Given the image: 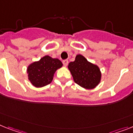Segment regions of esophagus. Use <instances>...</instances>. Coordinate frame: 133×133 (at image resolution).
Segmentation results:
<instances>
[{
    "instance_id": "esophagus-1",
    "label": "esophagus",
    "mask_w": 133,
    "mask_h": 133,
    "mask_svg": "<svg viewBox=\"0 0 133 133\" xmlns=\"http://www.w3.org/2000/svg\"><path fill=\"white\" fill-rule=\"evenodd\" d=\"M63 64L64 66H67L68 64V59H65L63 61Z\"/></svg>"
}]
</instances>
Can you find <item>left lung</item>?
I'll use <instances>...</instances> for the list:
<instances>
[{"mask_svg": "<svg viewBox=\"0 0 133 133\" xmlns=\"http://www.w3.org/2000/svg\"><path fill=\"white\" fill-rule=\"evenodd\" d=\"M68 68L74 82L82 88L94 89L101 81V73L99 67L88 61L82 55H77L75 60L70 62Z\"/></svg>", "mask_w": 133, "mask_h": 133, "instance_id": "8db88e82", "label": "left lung"}]
</instances>
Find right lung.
<instances>
[{
  "mask_svg": "<svg viewBox=\"0 0 133 133\" xmlns=\"http://www.w3.org/2000/svg\"><path fill=\"white\" fill-rule=\"evenodd\" d=\"M62 65L59 59L46 55L39 61L29 65L27 68L28 80L35 87L48 85L52 82L56 70L61 68Z\"/></svg>",
  "mask_w": 133,
  "mask_h": 133,
  "instance_id": "obj_1",
  "label": "right lung"
}]
</instances>
